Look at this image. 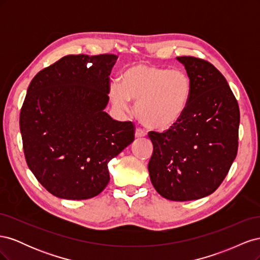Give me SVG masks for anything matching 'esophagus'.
I'll return each instance as SVG.
<instances>
[{"label":"esophagus","instance_id":"34e87169","mask_svg":"<svg viewBox=\"0 0 260 260\" xmlns=\"http://www.w3.org/2000/svg\"><path fill=\"white\" fill-rule=\"evenodd\" d=\"M135 136H136V138H142V137H145V136H146V132H145L143 129L137 128V129H136V132H135Z\"/></svg>","mask_w":260,"mask_h":260}]
</instances>
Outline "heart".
<instances>
[{
    "mask_svg": "<svg viewBox=\"0 0 260 260\" xmlns=\"http://www.w3.org/2000/svg\"><path fill=\"white\" fill-rule=\"evenodd\" d=\"M192 95V82L182 70L138 62L125 68L120 81L109 86L113 104L125 111L130 101L136 115L146 127L167 130L183 117Z\"/></svg>",
    "mask_w": 260,
    "mask_h": 260,
    "instance_id": "1",
    "label": "heart"
}]
</instances>
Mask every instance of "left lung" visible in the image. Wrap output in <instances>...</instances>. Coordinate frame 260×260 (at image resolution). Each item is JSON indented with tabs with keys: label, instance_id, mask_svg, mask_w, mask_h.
Masks as SVG:
<instances>
[{
	"label": "left lung",
	"instance_id": "1",
	"mask_svg": "<svg viewBox=\"0 0 260 260\" xmlns=\"http://www.w3.org/2000/svg\"><path fill=\"white\" fill-rule=\"evenodd\" d=\"M192 82L183 117L168 131H151L148 172L162 198L186 202L214 193L238 153L240 109L225 78L210 62L177 57Z\"/></svg>",
	"mask_w": 260,
	"mask_h": 260
}]
</instances>
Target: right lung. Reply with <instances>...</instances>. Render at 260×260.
<instances>
[{
    "label": "right lung",
    "instance_id": "1",
    "mask_svg": "<svg viewBox=\"0 0 260 260\" xmlns=\"http://www.w3.org/2000/svg\"><path fill=\"white\" fill-rule=\"evenodd\" d=\"M116 55H67L30 82L19 125L29 169L59 199L99 195L108 161L135 140V125L106 112Z\"/></svg>",
    "mask_w": 260,
    "mask_h": 260
}]
</instances>
